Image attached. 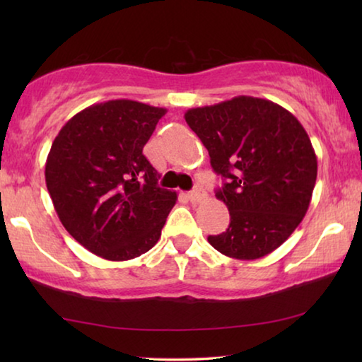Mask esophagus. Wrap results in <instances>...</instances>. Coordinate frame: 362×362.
I'll return each mask as SVG.
<instances>
[{
    "mask_svg": "<svg viewBox=\"0 0 362 362\" xmlns=\"http://www.w3.org/2000/svg\"><path fill=\"white\" fill-rule=\"evenodd\" d=\"M188 198H189V201H192L193 204H198V203H201V201L206 198V192H204L203 188H194L193 192L188 193Z\"/></svg>",
    "mask_w": 362,
    "mask_h": 362,
    "instance_id": "obj_1",
    "label": "esophagus"
}]
</instances>
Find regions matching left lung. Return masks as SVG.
<instances>
[{
	"label": "left lung",
	"mask_w": 362,
	"mask_h": 362,
	"mask_svg": "<svg viewBox=\"0 0 362 362\" xmlns=\"http://www.w3.org/2000/svg\"><path fill=\"white\" fill-rule=\"evenodd\" d=\"M185 121L225 179L216 196L228 207L230 226L207 241L238 260L273 252L303 220L316 183L303 126L278 103L250 95L189 108Z\"/></svg>",
	"instance_id": "1"
}]
</instances>
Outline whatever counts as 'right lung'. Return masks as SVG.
Returning a JSON list of instances; mask_svg holds the SVG:
<instances>
[{"label":"right lung","instance_id":"1","mask_svg":"<svg viewBox=\"0 0 362 362\" xmlns=\"http://www.w3.org/2000/svg\"><path fill=\"white\" fill-rule=\"evenodd\" d=\"M166 108L116 99L81 110L59 131L46 187L65 230L89 252L131 260L158 243L177 193L144 156Z\"/></svg>","mask_w":362,"mask_h":362}]
</instances>
